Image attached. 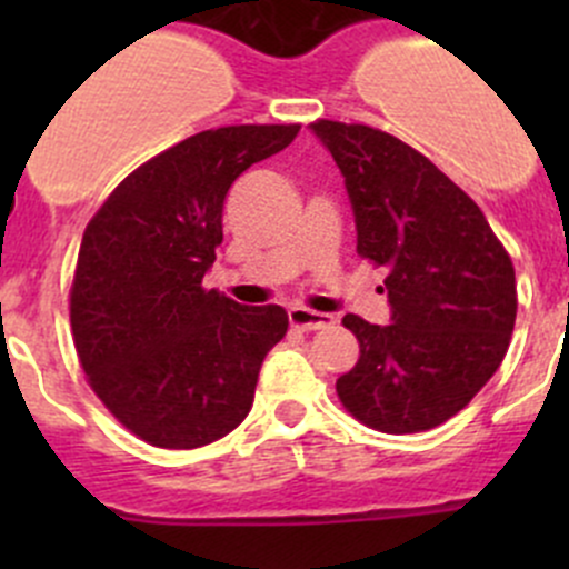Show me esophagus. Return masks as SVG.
Returning <instances> with one entry per match:
<instances>
[{"instance_id":"esophagus-1","label":"esophagus","mask_w":569,"mask_h":569,"mask_svg":"<svg viewBox=\"0 0 569 569\" xmlns=\"http://www.w3.org/2000/svg\"><path fill=\"white\" fill-rule=\"evenodd\" d=\"M289 321L291 327H300V330H325V327H330L336 319H332L330 313H319L311 311V308L295 306L289 308Z\"/></svg>"}]
</instances>
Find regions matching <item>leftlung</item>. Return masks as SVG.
I'll return each instance as SVG.
<instances>
[{"instance_id":"obj_1","label":"left lung","mask_w":569,"mask_h":569,"mask_svg":"<svg viewBox=\"0 0 569 569\" xmlns=\"http://www.w3.org/2000/svg\"><path fill=\"white\" fill-rule=\"evenodd\" d=\"M343 176L358 252L386 267L391 325L347 313L360 358L336 391L366 427L423 432L449 421L507 355L515 267L479 206L423 153L380 129L317 120Z\"/></svg>"}]
</instances>
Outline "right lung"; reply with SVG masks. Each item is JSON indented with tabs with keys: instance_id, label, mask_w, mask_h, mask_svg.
Here are the masks:
<instances>
[{
	"instance_id": "add662e5",
	"label": "right lung",
	"mask_w": 569,
	"mask_h": 569,
	"mask_svg": "<svg viewBox=\"0 0 569 569\" xmlns=\"http://www.w3.org/2000/svg\"><path fill=\"white\" fill-rule=\"evenodd\" d=\"M300 126H222L153 157L88 222L71 286V330L90 388L159 449H198L244 421L258 371L289 330L280 306L203 289L222 206L250 164Z\"/></svg>"
}]
</instances>
